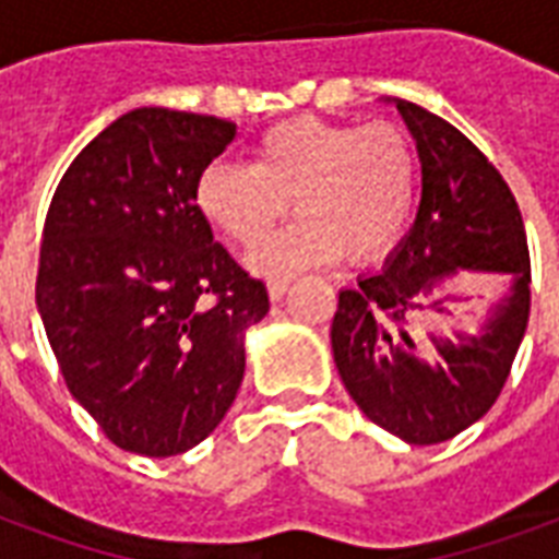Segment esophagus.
<instances>
[{
    "instance_id": "esophagus-1",
    "label": "esophagus",
    "mask_w": 559,
    "mask_h": 559,
    "mask_svg": "<svg viewBox=\"0 0 559 559\" xmlns=\"http://www.w3.org/2000/svg\"><path fill=\"white\" fill-rule=\"evenodd\" d=\"M266 289H270L272 301H278V298H284V293L289 289V281L287 278H272L270 284H266Z\"/></svg>"
}]
</instances>
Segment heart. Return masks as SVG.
<instances>
[{"instance_id":"heart-1","label":"heart","mask_w":559,"mask_h":559,"mask_svg":"<svg viewBox=\"0 0 559 559\" xmlns=\"http://www.w3.org/2000/svg\"><path fill=\"white\" fill-rule=\"evenodd\" d=\"M417 197V165L391 124H331L293 118L254 144V162L214 159L193 182L202 217L235 246L252 249L289 209L296 223L249 258L263 275L305 270L342 252L368 261L406 228Z\"/></svg>"}]
</instances>
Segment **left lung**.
<instances>
[{"label":"left lung","mask_w":559,"mask_h":559,"mask_svg":"<svg viewBox=\"0 0 559 559\" xmlns=\"http://www.w3.org/2000/svg\"><path fill=\"white\" fill-rule=\"evenodd\" d=\"M391 100V98H389ZM420 159L415 226L380 272L340 293L333 362L368 420L406 443H441L485 417L528 328L531 258L520 205L502 174L450 121L394 98ZM508 280L478 334H430L424 355L407 322L442 312L433 293L459 271Z\"/></svg>","instance_id":"left-lung-1"}]
</instances>
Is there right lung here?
Masks as SVG:
<instances>
[{
  "mask_svg": "<svg viewBox=\"0 0 559 559\" xmlns=\"http://www.w3.org/2000/svg\"><path fill=\"white\" fill-rule=\"evenodd\" d=\"M231 121L165 107L116 118L60 179L43 228L37 310L63 380L109 441L168 459L235 403L246 331L270 296L214 243L193 182Z\"/></svg>",
  "mask_w": 559,
  "mask_h": 559,
  "instance_id": "add662e5",
  "label": "right lung"
}]
</instances>
